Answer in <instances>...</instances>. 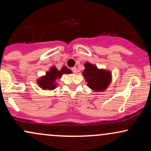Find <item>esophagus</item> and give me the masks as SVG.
Listing matches in <instances>:
<instances>
[{
    "label": "esophagus",
    "instance_id": "obj_1",
    "mask_svg": "<svg viewBox=\"0 0 151 151\" xmlns=\"http://www.w3.org/2000/svg\"><path fill=\"white\" fill-rule=\"evenodd\" d=\"M71 70H72V72H74V73H77V68H76L75 67H72V69H71Z\"/></svg>",
    "mask_w": 151,
    "mask_h": 151
}]
</instances>
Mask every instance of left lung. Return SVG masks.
Here are the masks:
<instances>
[{
    "label": "left lung",
    "instance_id": "8db88e82",
    "mask_svg": "<svg viewBox=\"0 0 151 151\" xmlns=\"http://www.w3.org/2000/svg\"><path fill=\"white\" fill-rule=\"evenodd\" d=\"M85 70L82 72L87 86L93 91H103L108 87L111 81V74L109 71L98 69L95 65L86 62Z\"/></svg>",
    "mask_w": 151,
    "mask_h": 151
}]
</instances>
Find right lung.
Instances as JSON below:
<instances>
[{"mask_svg": "<svg viewBox=\"0 0 151 151\" xmlns=\"http://www.w3.org/2000/svg\"><path fill=\"white\" fill-rule=\"evenodd\" d=\"M72 71L67 69L66 67H62L60 70H58L55 67H52L51 70L47 72L46 75L40 77L37 81V84L42 88L45 90H52L56 88V79H60L64 74H71Z\"/></svg>", "mask_w": 151, "mask_h": 151, "instance_id": "right-lung-1", "label": "right lung"}]
</instances>
